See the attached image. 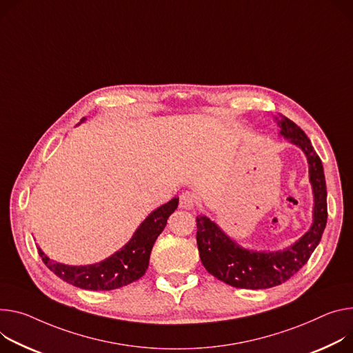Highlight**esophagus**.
<instances>
[{
	"label": "esophagus",
	"mask_w": 353,
	"mask_h": 353,
	"mask_svg": "<svg viewBox=\"0 0 353 353\" xmlns=\"http://www.w3.org/2000/svg\"><path fill=\"white\" fill-rule=\"evenodd\" d=\"M197 205V197L191 193V191H185L180 196V207L185 210H193Z\"/></svg>",
	"instance_id": "34e87169"
}]
</instances>
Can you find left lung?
<instances>
[{"label":"left lung","instance_id":"left-lung-1","mask_svg":"<svg viewBox=\"0 0 353 353\" xmlns=\"http://www.w3.org/2000/svg\"><path fill=\"white\" fill-rule=\"evenodd\" d=\"M280 134L300 146L307 156L314 193V221L310 231L293 246L279 252H252L241 248L205 215H199L197 245L200 259L218 280L236 288H270L293 277L310 259L327 225V184L321 159L304 131L293 121H279Z\"/></svg>","mask_w":353,"mask_h":353}]
</instances>
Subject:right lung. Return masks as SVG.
Masks as SVG:
<instances>
[{
	"label": "right lung",
	"instance_id": "add662e5",
	"mask_svg": "<svg viewBox=\"0 0 353 353\" xmlns=\"http://www.w3.org/2000/svg\"><path fill=\"white\" fill-rule=\"evenodd\" d=\"M84 121V118L81 119ZM179 205L174 197L154 210L134 234L132 239L108 259L90 266H68L50 261L38 248L43 263L61 280L84 290H114L141 279L148 266L154 241L165 230L168 218Z\"/></svg>",
	"mask_w": 353,
	"mask_h": 353
}]
</instances>
